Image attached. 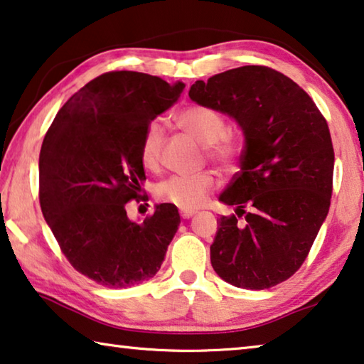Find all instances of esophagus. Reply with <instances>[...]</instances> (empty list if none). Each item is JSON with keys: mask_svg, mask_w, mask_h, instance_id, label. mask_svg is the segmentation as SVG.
I'll return each mask as SVG.
<instances>
[{"mask_svg": "<svg viewBox=\"0 0 364 364\" xmlns=\"http://www.w3.org/2000/svg\"><path fill=\"white\" fill-rule=\"evenodd\" d=\"M196 213V210H193V209H181L180 210V215L183 217V218H189V217H193Z\"/></svg>", "mask_w": 364, "mask_h": 364, "instance_id": "34e87169", "label": "esophagus"}]
</instances>
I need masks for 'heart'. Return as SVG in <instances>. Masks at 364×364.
<instances>
[{"label":"heart","instance_id":"b5f03b06","mask_svg":"<svg viewBox=\"0 0 364 364\" xmlns=\"http://www.w3.org/2000/svg\"><path fill=\"white\" fill-rule=\"evenodd\" d=\"M176 124L203 144L205 157L218 168L232 171L238 165L241 152L240 141L227 132V121L217 109L204 105H189L175 117ZM165 141V131L159 121H152L144 131L139 157L141 164L149 171H159L161 164V147ZM217 180L212 171H200L196 175H175L161 181L155 194L161 203H168L180 209H196L203 205Z\"/></svg>","mask_w":364,"mask_h":364}]
</instances>
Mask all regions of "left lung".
I'll return each instance as SVG.
<instances>
[{"instance_id":"1","label":"left lung","mask_w":364,"mask_h":364,"mask_svg":"<svg viewBox=\"0 0 364 364\" xmlns=\"http://www.w3.org/2000/svg\"><path fill=\"white\" fill-rule=\"evenodd\" d=\"M189 97L230 114L245 134L241 170L220 194L236 213L218 218L212 267L240 288L282 284L303 265L331 207L327 121L296 82L267 66L196 80Z\"/></svg>"}]
</instances>
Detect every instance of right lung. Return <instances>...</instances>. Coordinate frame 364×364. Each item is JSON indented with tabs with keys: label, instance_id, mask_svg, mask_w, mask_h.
<instances>
[{
	"label": "right lung",
	"instance_id": "1",
	"mask_svg": "<svg viewBox=\"0 0 364 364\" xmlns=\"http://www.w3.org/2000/svg\"><path fill=\"white\" fill-rule=\"evenodd\" d=\"M183 82L136 71L92 79L56 113L40 151L38 198L69 264L108 288H126L159 272L180 225L173 204L131 222L146 171L139 147L157 114L180 99Z\"/></svg>",
	"mask_w": 364,
	"mask_h": 364
}]
</instances>
